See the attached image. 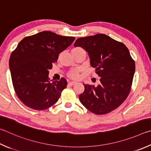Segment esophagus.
I'll return each mask as SVG.
<instances>
[{
	"instance_id": "obj_1",
	"label": "esophagus",
	"mask_w": 151,
	"mask_h": 151,
	"mask_svg": "<svg viewBox=\"0 0 151 151\" xmlns=\"http://www.w3.org/2000/svg\"><path fill=\"white\" fill-rule=\"evenodd\" d=\"M76 83H76V82H75V81H70V82H69V83H68V85H70V86H73V85L75 84Z\"/></svg>"
}]
</instances>
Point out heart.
Returning a JSON list of instances; mask_svg holds the SVG:
<instances>
[{"label": "heart", "mask_w": 151, "mask_h": 151, "mask_svg": "<svg viewBox=\"0 0 151 151\" xmlns=\"http://www.w3.org/2000/svg\"><path fill=\"white\" fill-rule=\"evenodd\" d=\"M76 48H78V47H76ZM68 76H69L70 77L73 78H78V69H75V70H71L70 72L68 73Z\"/></svg>", "instance_id": "obj_1"}]
</instances>
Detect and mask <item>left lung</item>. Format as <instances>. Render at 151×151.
<instances>
[{
	"instance_id": "8db88e82",
	"label": "left lung",
	"mask_w": 151,
	"mask_h": 151,
	"mask_svg": "<svg viewBox=\"0 0 151 151\" xmlns=\"http://www.w3.org/2000/svg\"><path fill=\"white\" fill-rule=\"evenodd\" d=\"M74 46L87 52L90 65L100 77L97 86L83 84L84 91L79 95L82 104L97 115L116 109L129 94L135 74V64L127 47L103 34L78 38Z\"/></svg>"
}]
</instances>
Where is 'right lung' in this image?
<instances>
[{"mask_svg": "<svg viewBox=\"0 0 151 151\" xmlns=\"http://www.w3.org/2000/svg\"><path fill=\"white\" fill-rule=\"evenodd\" d=\"M75 37L44 31L26 37L11 54L9 68L14 88L22 102L43 110L58 101L67 87L66 79L50 83L49 70L60 53L71 45Z\"/></svg>", "mask_w": 151, "mask_h": 151, "instance_id": "add662e5", "label": "right lung"}]
</instances>
